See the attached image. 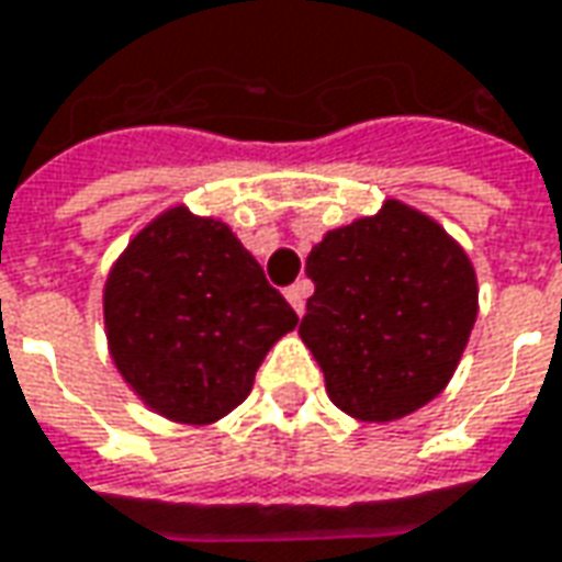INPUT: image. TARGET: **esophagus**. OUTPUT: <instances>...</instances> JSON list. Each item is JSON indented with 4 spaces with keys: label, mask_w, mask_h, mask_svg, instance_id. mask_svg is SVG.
Masks as SVG:
<instances>
[{
    "label": "esophagus",
    "mask_w": 562,
    "mask_h": 562,
    "mask_svg": "<svg viewBox=\"0 0 562 562\" xmlns=\"http://www.w3.org/2000/svg\"><path fill=\"white\" fill-rule=\"evenodd\" d=\"M308 293H312V284H308V281H296L293 288L284 290V296H288V303L293 306V312H296V315H303V312H306Z\"/></svg>",
    "instance_id": "34e87169"
}]
</instances>
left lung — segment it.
Masks as SVG:
<instances>
[{
	"label": "left lung",
	"instance_id": "8db88e82",
	"mask_svg": "<svg viewBox=\"0 0 562 562\" xmlns=\"http://www.w3.org/2000/svg\"><path fill=\"white\" fill-rule=\"evenodd\" d=\"M315 284L300 337L325 371L330 402L386 424L446 390L476 322V272L454 237L420 210L386 201L378 216L312 247Z\"/></svg>",
	"mask_w": 562,
	"mask_h": 562
}]
</instances>
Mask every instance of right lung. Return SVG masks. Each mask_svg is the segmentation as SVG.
Returning a JSON list of instances; mask_svg holds the SVG:
<instances>
[{"mask_svg":"<svg viewBox=\"0 0 562 562\" xmlns=\"http://www.w3.org/2000/svg\"><path fill=\"white\" fill-rule=\"evenodd\" d=\"M296 322L235 232L188 206L148 222L104 281L116 371L176 424L203 427L237 408Z\"/></svg>","mask_w":562,"mask_h":562,"instance_id":"add662e5","label":"right lung"}]
</instances>
